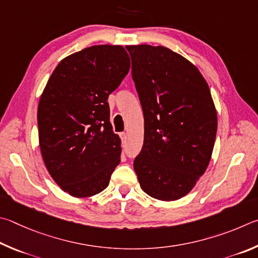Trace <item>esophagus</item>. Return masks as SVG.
<instances>
[{
	"instance_id": "1",
	"label": "esophagus",
	"mask_w": 258,
	"mask_h": 258,
	"mask_svg": "<svg viewBox=\"0 0 258 258\" xmlns=\"http://www.w3.org/2000/svg\"><path fill=\"white\" fill-rule=\"evenodd\" d=\"M120 137H121L122 139H125V138H126V134H125V133H121V134H120Z\"/></svg>"
}]
</instances>
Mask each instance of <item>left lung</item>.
<instances>
[{"label": "left lung", "mask_w": 258, "mask_h": 258, "mask_svg": "<svg viewBox=\"0 0 258 258\" xmlns=\"http://www.w3.org/2000/svg\"><path fill=\"white\" fill-rule=\"evenodd\" d=\"M125 48L145 120L134 169L147 195L179 200L204 174L213 152L218 116L209 85L195 66L169 48Z\"/></svg>", "instance_id": "1"}]
</instances>
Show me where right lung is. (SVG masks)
I'll return each mask as SVG.
<instances>
[{
  "label": "right lung",
  "instance_id": "add662e5",
  "mask_svg": "<svg viewBox=\"0 0 258 258\" xmlns=\"http://www.w3.org/2000/svg\"><path fill=\"white\" fill-rule=\"evenodd\" d=\"M129 68L123 47L97 45L63 58L47 81L37 111L40 152L54 181L71 196L103 191L120 163L107 98Z\"/></svg>",
  "mask_w": 258,
  "mask_h": 258
}]
</instances>
